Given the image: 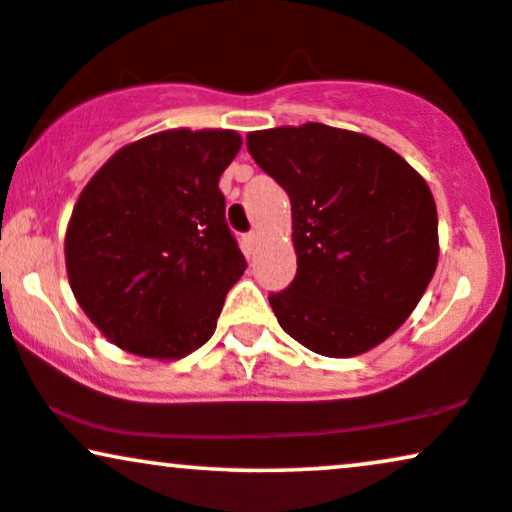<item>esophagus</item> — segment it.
<instances>
[{
    "label": "esophagus",
    "mask_w": 512,
    "mask_h": 512,
    "mask_svg": "<svg viewBox=\"0 0 512 512\" xmlns=\"http://www.w3.org/2000/svg\"><path fill=\"white\" fill-rule=\"evenodd\" d=\"M255 248H257V234L255 231H248V234L243 236V252L245 255H255Z\"/></svg>",
    "instance_id": "1"
}]
</instances>
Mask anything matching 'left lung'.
I'll use <instances>...</instances> for the list:
<instances>
[{
  "instance_id": "left-lung-1",
  "label": "left lung",
  "mask_w": 512,
  "mask_h": 512,
  "mask_svg": "<svg viewBox=\"0 0 512 512\" xmlns=\"http://www.w3.org/2000/svg\"><path fill=\"white\" fill-rule=\"evenodd\" d=\"M245 144L293 210L297 274L269 293L283 331L335 359L390 338L437 267L425 179L380 141L321 122L250 132Z\"/></svg>"
}]
</instances>
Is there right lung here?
Listing matches in <instances>:
<instances>
[{
	"mask_svg": "<svg viewBox=\"0 0 512 512\" xmlns=\"http://www.w3.org/2000/svg\"><path fill=\"white\" fill-rule=\"evenodd\" d=\"M241 151L231 129L134 141L84 186L66 234L70 288L113 345L179 359L205 345L245 262L219 177Z\"/></svg>",
	"mask_w": 512,
	"mask_h": 512,
	"instance_id": "add662e5",
	"label": "right lung"
}]
</instances>
